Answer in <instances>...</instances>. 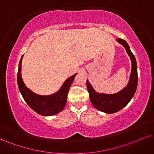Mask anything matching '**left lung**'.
<instances>
[{
	"mask_svg": "<svg viewBox=\"0 0 154 154\" xmlns=\"http://www.w3.org/2000/svg\"><path fill=\"white\" fill-rule=\"evenodd\" d=\"M116 41L123 45L131 60V72L127 86L116 94H106L96 92L88 80L86 82L89 97L93 106L98 111L106 113H116L124 108L134 97L138 84L137 63L135 56L131 51L129 45L126 41L121 38H117Z\"/></svg>",
	"mask_w": 154,
	"mask_h": 154,
	"instance_id": "left-lung-1",
	"label": "left lung"
}]
</instances>
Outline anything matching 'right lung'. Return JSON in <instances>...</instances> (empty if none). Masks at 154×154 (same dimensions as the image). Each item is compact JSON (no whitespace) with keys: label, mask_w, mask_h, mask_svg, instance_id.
<instances>
[{"label":"right lung","mask_w":154,"mask_h":154,"mask_svg":"<svg viewBox=\"0 0 154 154\" xmlns=\"http://www.w3.org/2000/svg\"><path fill=\"white\" fill-rule=\"evenodd\" d=\"M23 56L19 63L17 81H18L19 91L23 98H24L25 101L34 111L41 116H48L58 113L65 108L68 91L77 73L74 74L66 79L58 91L48 96H41L35 94L31 89L27 88L23 81L21 76Z\"/></svg>","instance_id":"right-lung-1"}]
</instances>
